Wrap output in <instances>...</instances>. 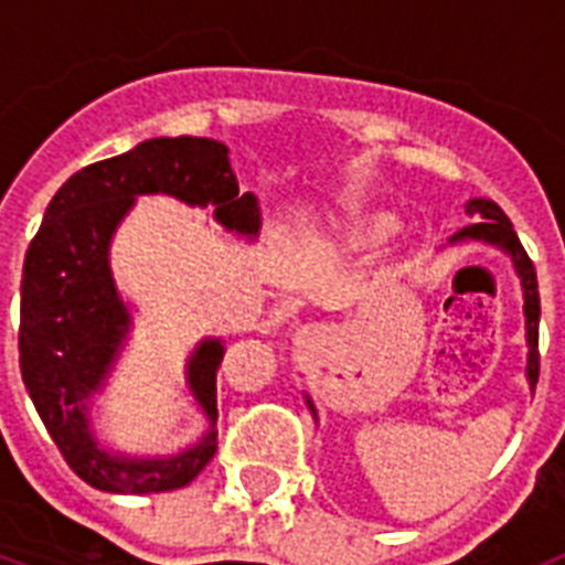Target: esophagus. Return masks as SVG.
Segmentation results:
<instances>
[{
	"label": "esophagus",
	"mask_w": 565,
	"mask_h": 565,
	"mask_svg": "<svg viewBox=\"0 0 565 565\" xmlns=\"http://www.w3.org/2000/svg\"><path fill=\"white\" fill-rule=\"evenodd\" d=\"M299 337H302V339H311V337H313V333H311V331H308V328H302V331H299Z\"/></svg>",
	"instance_id": "1"
}]
</instances>
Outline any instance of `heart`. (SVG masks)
Segmentation results:
<instances>
[{
	"label": "heart",
	"mask_w": 565,
	"mask_h": 565,
	"mask_svg": "<svg viewBox=\"0 0 565 565\" xmlns=\"http://www.w3.org/2000/svg\"><path fill=\"white\" fill-rule=\"evenodd\" d=\"M398 232V217L391 212H367L353 217L351 234L359 243H384Z\"/></svg>",
	"instance_id": "heart-1"
}]
</instances>
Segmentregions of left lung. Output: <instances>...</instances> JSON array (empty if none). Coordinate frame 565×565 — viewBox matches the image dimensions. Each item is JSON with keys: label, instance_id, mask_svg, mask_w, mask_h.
Returning <instances> with one entry per match:
<instances>
[{"label": "left lung", "instance_id": "1", "mask_svg": "<svg viewBox=\"0 0 565 565\" xmlns=\"http://www.w3.org/2000/svg\"><path fill=\"white\" fill-rule=\"evenodd\" d=\"M467 214L469 217H476L478 223L472 226H463L461 232H456L450 237V243H467V239H481V243H489V246L501 248L509 259H512V266H515L518 277H521V288H523V317H526V379L529 387L535 391L537 384V373H541V353H537V326H541V294H537V274L535 266H532V259H529L526 248L521 246V239H518L515 228L509 223V217L503 214V209L498 203L487 201V198H476V201L467 203ZM311 413L313 411L311 398H306Z\"/></svg>", "mask_w": 565, "mask_h": 565}]
</instances>
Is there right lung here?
<instances>
[{
    "label": "right lung",
    "mask_w": 565,
    "mask_h": 565,
    "mask_svg": "<svg viewBox=\"0 0 565 565\" xmlns=\"http://www.w3.org/2000/svg\"><path fill=\"white\" fill-rule=\"evenodd\" d=\"M138 194H172L214 206V221L257 234L259 209L239 194L226 143L212 138H152L124 154L89 163L53 194L24 254L19 367L30 398L64 461L89 487L118 495L181 489L217 450L221 339H203L186 362L194 402L209 418L201 441L169 458L115 456L89 430V398L102 391L132 317L115 288L109 243Z\"/></svg>",
    "instance_id": "add662e5"
}]
</instances>
